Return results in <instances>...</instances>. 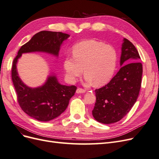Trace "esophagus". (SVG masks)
Returning <instances> with one entry per match:
<instances>
[{"label":"esophagus","instance_id":"1","mask_svg":"<svg viewBox=\"0 0 159 159\" xmlns=\"http://www.w3.org/2000/svg\"><path fill=\"white\" fill-rule=\"evenodd\" d=\"M85 90L82 89V88H78V89H77V90H76V93H85Z\"/></svg>","mask_w":159,"mask_h":159}]
</instances>
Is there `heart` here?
I'll return each instance as SVG.
<instances>
[{"instance_id":"b5f03b06","label":"heart","mask_w":159,"mask_h":159,"mask_svg":"<svg viewBox=\"0 0 159 159\" xmlns=\"http://www.w3.org/2000/svg\"><path fill=\"white\" fill-rule=\"evenodd\" d=\"M74 56H68L64 68L68 78L74 81L84 72L85 81L96 86L107 84L116 70L117 52L115 48L104 42L87 40L77 44L73 50Z\"/></svg>"}]
</instances>
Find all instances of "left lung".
Wrapping results in <instances>:
<instances>
[{"mask_svg": "<svg viewBox=\"0 0 159 159\" xmlns=\"http://www.w3.org/2000/svg\"><path fill=\"white\" fill-rule=\"evenodd\" d=\"M140 59L135 46L123 38L120 57L122 67L107 85L95 91L96 102L92 115L96 121L103 124L116 123L131 109L141 85Z\"/></svg>", "mask_w": 159, "mask_h": 159, "instance_id": "1", "label": "left lung"}]
</instances>
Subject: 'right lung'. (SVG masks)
<instances>
[{
	"label": "right lung",
	"instance_id": "1",
	"mask_svg": "<svg viewBox=\"0 0 159 159\" xmlns=\"http://www.w3.org/2000/svg\"><path fill=\"white\" fill-rule=\"evenodd\" d=\"M70 36L59 32L41 31L20 48L13 61L12 80L18 103L24 112L38 121H49L60 116L68 107L77 88L75 85H61L55 74L50 75L40 87H28L18 76V60L22 54L36 52L58 57L61 44Z\"/></svg>",
	"mask_w": 159,
	"mask_h": 159
}]
</instances>
